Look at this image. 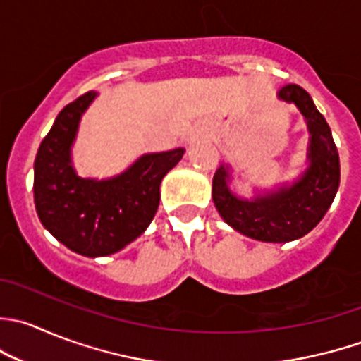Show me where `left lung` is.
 Segmentation results:
<instances>
[{
    "label": "left lung",
    "mask_w": 361,
    "mask_h": 361,
    "mask_svg": "<svg viewBox=\"0 0 361 361\" xmlns=\"http://www.w3.org/2000/svg\"><path fill=\"white\" fill-rule=\"evenodd\" d=\"M286 102H295L309 121L310 167L298 183L277 194L252 201L231 194L229 173L219 167L213 176V202L222 219L254 240L282 243L305 236L314 229L334 202L341 181V164L331 130L316 109L309 93L298 84H288L279 93Z\"/></svg>",
    "instance_id": "8db88e82"
}]
</instances>
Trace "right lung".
I'll use <instances>...</instances> for the list:
<instances>
[{
	"mask_svg": "<svg viewBox=\"0 0 361 361\" xmlns=\"http://www.w3.org/2000/svg\"><path fill=\"white\" fill-rule=\"evenodd\" d=\"M97 93L87 92L61 109L35 159V206L45 229L65 247L87 257L121 250L145 233L160 201V181L185 149L148 153L109 180L77 176L70 146L80 114Z\"/></svg>",
	"mask_w": 361,
	"mask_h": 361,
	"instance_id": "1",
	"label": "right lung"
}]
</instances>
